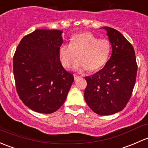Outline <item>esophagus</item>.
<instances>
[{
	"label": "esophagus",
	"mask_w": 148,
	"mask_h": 148,
	"mask_svg": "<svg viewBox=\"0 0 148 148\" xmlns=\"http://www.w3.org/2000/svg\"><path fill=\"white\" fill-rule=\"evenodd\" d=\"M74 79H77L79 77V75H77V74H74Z\"/></svg>",
	"instance_id": "obj_1"
}]
</instances>
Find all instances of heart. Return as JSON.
<instances>
[{
    "label": "heart",
    "instance_id": "heart-1",
    "mask_svg": "<svg viewBox=\"0 0 148 148\" xmlns=\"http://www.w3.org/2000/svg\"><path fill=\"white\" fill-rule=\"evenodd\" d=\"M110 52V42L105 39L99 40L90 32L74 35L71 43H64L59 49L60 60L65 67L69 66L79 54V59L73 63L71 69L79 72L101 68L108 60Z\"/></svg>",
    "mask_w": 148,
    "mask_h": 148
}]
</instances>
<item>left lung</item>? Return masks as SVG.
I'll return each mask as SVG.
<instances>
[{
	"mask_svg": "<svg viewBox=\"0 0 148 148\" xmlns=\"http://www.w3.org/2000/svg\"><path fill=\"white\" fill-rule=\"evenodd\" d=\"M101 28L106 30L112 54L103 69L85 77L84 99L94 113L108 116L126 106L136 84L138 66L134 49L125 37L111 27Z\"/></svg>",
	"mask_w": 148,
	"mask_h": 148,
	"instance_id": "1",
	"label": "left lung"
}]
</instances>
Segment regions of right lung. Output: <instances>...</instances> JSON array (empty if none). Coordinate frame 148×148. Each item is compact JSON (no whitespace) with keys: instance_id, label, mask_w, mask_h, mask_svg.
<instances>
[{"instance_id":"right-lung-1","label":"right lung","mask_w":148,"mask_h":148,"mask_svg":"<svg viewBox=\"0 0 148 148\" xmlns=\"http://www.w3.org/2000/svg\"><path fill=\"white\" fill-rule=\"evenodd\" d=\"M63 31L38 29L21 40L13 57V74L20 99L32 111L52 113L63 105L74 82L64 69L59 49Z\"/></svg>"}]
</instances>
